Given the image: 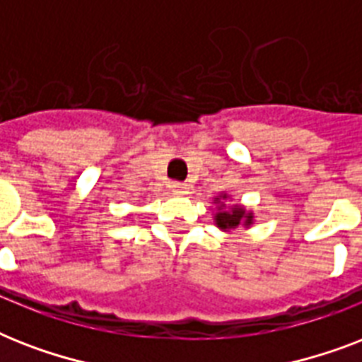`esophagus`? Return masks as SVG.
Returning <instances> with one entry per match:
<instances>
[{"instance_id": "obj_1", "label": "esophagus", "mask_w": 362, "mask_h": 362, "mask_svg": "<svg viewBox=\"0 0 362 362\" xmlns=\"http://www.w3.org/2000/svg\"><path fill=\"white\" fill-rule=\"evenodd\" d=\"M170 189H173L175 195H184V193H187V186L186 184H180V182H173Z\"/></svg>"}]
</instances>
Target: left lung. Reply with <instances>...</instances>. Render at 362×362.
Returning a JSON list of instances; mask_svg holds the SVG:
<instances>
[{
  "instance_id": "left-lung-1",
  "label": "left lung",
  "mask_w": 362,
  "mask_h": 362,
  "mask_svg": "<svg viewBox=\"0 0 362 362\" xmlns=\"http://www.w3.org/2000/svg\"><path fill=\"white\" fill-rule=\"evenodd\" d=\"M221 201H226L227 195L226 193H221L220 197H216V201L220 203ZM216 220V226L220 227L221 231H233V229H237L238 226H244V227H250L253 223V214L250 210H246L244 206L240 204H235L231 210H226V204L221 203L218 206V212L214 216Z\"/></svg>"
}]
</instances>
